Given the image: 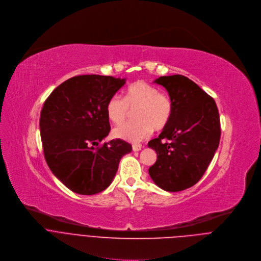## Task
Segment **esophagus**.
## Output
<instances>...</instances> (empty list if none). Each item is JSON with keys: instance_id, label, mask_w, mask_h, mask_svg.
<instances>
[{"instance_id": "obj_1", "label": "esophagus", "mask_w": 261, "mask_h": 261, "mask_svg": "<svg viewBox=\"0 0 261 261\" xmlns=\"http://www.w3.org/2000/svg\"><path fill=\"white\" fill-rule=\"evenodd\" d=\"M142 149V145L141 144H134L133 145V150L134 151H140Z\"/></svg>"}]
</instances>
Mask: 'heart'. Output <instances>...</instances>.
<instances>
[{"mask_svg":"<svg viewBox=\"0 0 261 261\" xmlns=\"http://www.w3.org/2000/svg\"><path fill=\"white\" fill-rule=\"evenodd\" d=\"M173 100L166 92L146 82L137 81L123 92V96L112 95L106 103V114L114 124L122 123L130 111H135V121L117 126L113 135L128 142H139L154 130L168 126L173 115Z\"/></svg>","mask_w":261,"mask_h":261,"instance_id":"obj_1","label":"heart"}]
</instances>
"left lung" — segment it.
<instances>
[{
	"instance_id": "1",
	"label": "left lung",
	"mask_w": 261,
	"mask_h": 261,
	"mask_svg": "<svg viewBox=\"0 0 261 261\" xmlns=\"http://www.w3.org/2000/svg\"><path fill=\"white\" fill-rule=\"evenodd\" d=\"M154 82L168 90L174 109L168 126L148 143L158 153L149 175L162 189L177 192L196 184L213 160L221 136L219 112L214 98L183 75Z\"/></svg>"
}]
</instances>
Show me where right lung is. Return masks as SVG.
<instances>
[{
    "instance_id": "right-lung-1",
    "label": "right lung",
    "mask_w": 261,
    "mask_h": 261,
    "mask_svg": "<svg viewBox=\"0 0 261 261\" xmlns=\"http://www.w3.org/2000/svg\"><path fill=\"white\" fill-rule=\"evenodd\" d=\"M125 83L112 76H75L46 98L40 115L45 161L73 192L92 195L112 182L132 145L120 139L99 144L110 132L106 103Z\"/></svg>"
}]
</instances>
